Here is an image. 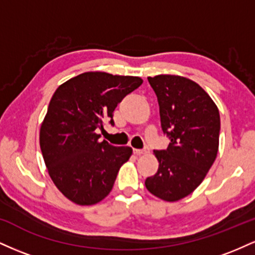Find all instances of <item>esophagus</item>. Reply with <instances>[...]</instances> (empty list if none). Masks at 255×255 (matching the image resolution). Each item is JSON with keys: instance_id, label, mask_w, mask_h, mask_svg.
<instances>
[{"instance_id": "esophagus-1", "label": "esophagus", "mask_w": 255, "mask_h": 255, "mask_svg": "<svg viewBox=\"0 0 255 255\" xmlns=\"http://www.w3.org/2000/svg\"><path fill=\"white\" fill-rule=\"evenodd\" d=\"M133 152H134V154H136V156H141V154L148 153V148L145 147V148H142V150H136V148H134Z\"/></svg>"}]
</instances>
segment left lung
<instances>
[{"instance_id": "8db88e82", "label": "left lung", "mask_w": 255, "mask_h": 255, "mask_svg": "<svg viewBox=\"0 0 255 255\" xmlns=\"http://www.w3.org/2000/svg\"><path fill=\"white\" fill-rule=\"evenodd\" d=\"M147 80L157 96L162 130L170 142L165 150H154L159 166L145 186L163 200L177 201L203 182L217 157L219 111L189 79L157 75Z\"/></svg>"}]
</instances>
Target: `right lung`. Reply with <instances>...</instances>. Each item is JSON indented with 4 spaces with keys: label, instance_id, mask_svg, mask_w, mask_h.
Here are the masks:
<instances>
[{
    "label": "right lung",
    "instance_id": "right-lung-1",
    "mask_svg": "<svg viewBox=\"0 0 255 255\" xmlns=\"http://www.w3.org/2000/svg\"><path fill=\"white\" fill-rule=\"evenodd\" d=\"M142 80L87 72L58 86L40 127L39 144L55 186L79 205L97 204L109 194L131 148L99 141L97 129L114 122V110Z\"/></svg>",
    "mask_w": 255,
    "mask_h": 255
}]
</instances>
